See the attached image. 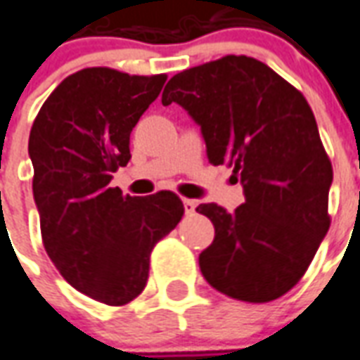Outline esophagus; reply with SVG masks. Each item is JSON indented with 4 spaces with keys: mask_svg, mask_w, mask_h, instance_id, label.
<instances>
[{
    "mask_svg": "<svg viewBox=\"0 0 360 360\" xmlns=\"http://www.w3.org/2000/svg\"><path fill=\"white\" fill-rule=\"evenodd\" d=\"M195 207H198V201H195V200H184L186 215H193V213H195Z\"/></svg>",
    "mask_w": 360,
    "mask_h": 360,
    "instance_id": "obj_1",
    "label": "esophagus"
}]
</instances>
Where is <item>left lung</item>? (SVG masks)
<instances>
[{
    "mask_svg": "<svg viewBox=\"0 0 360 360\" xmlns=\"http://www.w3.org/2000/svg\"><path fill=\"white\" fill-rule=\"evenodd\" d=\"M201 126L211 165L233 168L246 201L226 213L201 203L215 238L200 254L207 283L244 302L283 297L307 274L330 229L333 168L302 93L248 56L176 73L162 104Z\"/></svg>",
    "mask_w": 360,
    "mask_h": 360,
    "instance_id": "left-lung-1",
    "label": "left lung"
}]
</instances>
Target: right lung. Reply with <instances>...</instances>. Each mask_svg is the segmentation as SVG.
Returning <instances> with one entry per match:
<instances>
[{"label": "right lung", "mask_w": 360, "mask_h": 360, "mask_svg": "<svg viewBox=\"0 0 360 360\" xmlns=\"http://www.w3.org/2000/svg\"><path fill=\"white\" fill-rule=\"evenodd\" d=\"M165 81V73L86 68L53 89L30 129L46 252L73 289L108 307L141 295L155 244L184 215L174 192L131 198L110 188L112 172L131 159V129Z\"/></svg>", "instance_id": "obj_1"}]
</instances>
